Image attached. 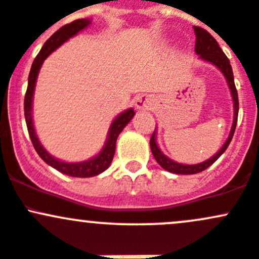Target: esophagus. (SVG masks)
Instances as JSON below:
<instances>
[{"label": "esophagus", "instance_id": "esophagus-1", "mask_svg": "<svg viewBox=\"0 0 259 259\" xmlns=\"http://www.w3.org/2000/svg\"><path fill=\"white\" fill-rule=\"evenodd\" d=\"M135 108L139 110H151L155 105V100L151 95H139L134 101Z\"/></svg>", "mask_w": 259, "mask_h": 259}]
</instances>
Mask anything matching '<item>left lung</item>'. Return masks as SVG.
Masks as SVG:
<instances>
[{
	"instance_id": "left-lung-1",
	"label": "left lung",
	"mask_w": 259,
	"mask_h": 259,
	"mask_svg": "<svg viewBox=\"0 0 259 259\" xmlns=\"http://www.w3.org/2000/svg\"><path fill=\"white\" fill-rule=\"evenodd\" d=\"M194 32L197 38H195V52L197 55H199L200 59L204 60V61L210 62L213 64L217 69L221 70L222 74L226 77L227 82H228L229 90H231L232 99H233V108H234V116H233V124H232L231 133L228 135V139L226 140L224 145L222 146L221 150L215 154V155L211 156L208 160L203 161L199 164H193V165H185V164H179L177 161L171 160L168 156L164 155L163 151L159 149L158 144H156V132L153 133L150 138V149L151 153H153L154 158L158 161L159 165L161 166L165 170L170 171L174 174H197L200 171L205 170L207 168H209L211 164L227 150L229 143H231L232 138H233L234 130L237 126V119H238V109H239V103H238V93H237L236 85H234V76H233V70H232L231 62H229L228 57L226 56L222 49L219 48L218 42H217L215 38L210 35L208 31H205L204 28L198 27L194 26Z\"/></svg>"
}]
</instances>
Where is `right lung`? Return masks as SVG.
<instances>
[{"label": "right lung", "mask_w": 259, "mask_h": 259, "mask_svg": "<svg viewBox=\"0 0 259 259\" xmlns=\"http://www.w3.org/2000/svg\"><path fill=\"white\" fill-rule=\"evenodd\" d=\"M90 23L91 20H89V18H81V20L72 21L71 23H67V25L62 26L60 30H57L56 32L46 41L45 45L42 46L41 51L38 52L37 56H36V59L33 60L32 62L30 75H28L27 90H26L25 95L26 125H27L28 135H30V139L31 142H32L35 150L37 151L40 158L42 159L46 164H49L50 166H52L54 169L59 170L60 173L66 174V176L69 177H76V178H89V177L99 176V174L105 171L106 169L110 166L115 154V148H116L117 137H119V134L122 132V129L126 126L127 122H129L130 120L133 119V116L135 115L133 109H127L124 113L120 114L119 116L115 117V120L110 125V129H109L108 139H106L105 145L103 146L100 153L96 156H94V158L85 161H80V163H66V161H61L59 160V159L54 158L52 155H50L48 151H46V149L44 148L42 144L40 143L37 135H36L32 121V99L38 71H40L45 59L51 54V52H54L55 50L60 48L62 44L66 42L70 37H72V36H75L76 33H79L81 30L88 27Z\"/></svg>", "instance_id": "add662e5"}]
</instances>
